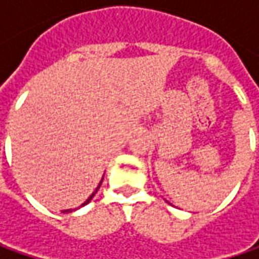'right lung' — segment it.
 Returning <instances> with one entry per match:
<instances>
[{"instance_id":"1","label":"right lung","mask_w":259,"mask_h":259,"mask_svg":"<svg viewBox=\"0 0 259 259\" xmlns=\"http://www.w3.org/2000/svg\"><path fill=\"white\" fill-rule=\"evenodd\" d=\"M101 183H102V182H101ZM101 183H99V186H101ZM99 186L96 187V190H95L94 193H92V194H91V196H89V197H88V200H86L85 203H82V204H80V206H85V204H88V203H89V202H91V200H92V197H94L95 193L98 192V189H99ZM63 212H65V213H69V212H72V209H66V210H63Z\"/></svg>"}]
</instances>
